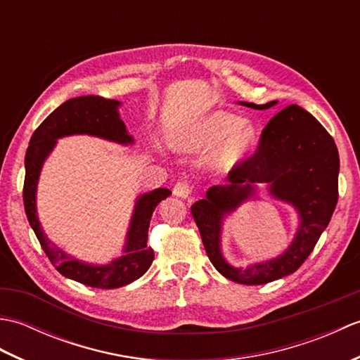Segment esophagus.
Wrapping results in <instances>:
<instances>
[{
    "label": "esophagus",
    "mask_w": 360,
    "mask_h": 360,
    "mask_svg": "<svg viewBox=\"0 0 360 360\" xmlns=\"http://www.w3.org/2000/svg\"><path fill=\"white\" fill-rule=\"evenodd\" d=\"M190 193H192V186H190L187 181L176 182L174 187H173V195L178 196V198H182V200H186V198H188Z\"/></svg>",
    "instance_id": "obj_1"
}]
</instances>
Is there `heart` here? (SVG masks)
Returning a JSON list of instances; mask_svg holds the SVG:
<instances>
[{"mask_svg": "<svg viewBox=\"0 0 360 360\" xmlns=\"http://www.w3.org/2000/svg\"><path fill=\"white\" fill-rule=\"evenodd\" d=\"M254 141L255 129L250 124H241V119L232 112L217 111L182 129L174 142L186 153H202L221 143L215 165L231 168L244 158Z\"/></svg>", "mask_w": 360, "mask_h": 360, "instance_id": "obj_1", "label": "heart"}]
</instances>
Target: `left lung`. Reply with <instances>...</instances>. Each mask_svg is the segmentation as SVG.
Instances as JSON below:
<instances>
[{"label": "left lung", "mask_w": 360, "mask_h": 360, "mask_svg": "<svg viewBox=\"0 0 360 360\" xmlns=\"http://www.w3.org/2000/svg\"><path fill=\"white\" fill-rule=\"evenodd\" d=\"M266 105L243 103L254 110ZM229 184L207 190L190 210L215 269L241 285H266L295 272L309 257L330 224L339 200V153L331 134L298 105H289L267 122L254 155L240 160L227 176ZM255 181H267L271 193L301 213V227L290 249L266 264L236 270L220 255V221L253 193Z\"/></svg>", "instance_id": "left-lung-1"}]
</instances>
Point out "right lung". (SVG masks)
Returning a JSON list of instances; mask_svg holds the SVG:
<instances>
[{
    "instance_id": "obj_1",
    "label": "right lung",
    "mask_w": 360,
    "mask_h": 360,
    "mask_svg": "<svg viewBox=\"0 0 360 360\" xmlns=\"http://www.w3.org/2000/svg\"><path fill=\"white\" fill-rule=\"evenodd\" d=\"M120 103L112 98L101 96H83L70 98L53 110L38 127L26 151L25 187H22V201H25L26 217L30 227L34 229L44 254L56 269L65 277L75 280L91 288L114 289L125 286L137 280L148 271L155 252L147 246L148 227L156 205L170 196L168 188H156L150 193L142 195L137 200L131 226L128 231L125 255L114 259L106 266H91L71 258L65 252L46 238L35 210V192L38 174H40L43 160L56 145V139L70 134H91L103 139L129 143L133 137L128 136L125 124L122 122L117 106Z\"/></svg>"
}]
</instances>
